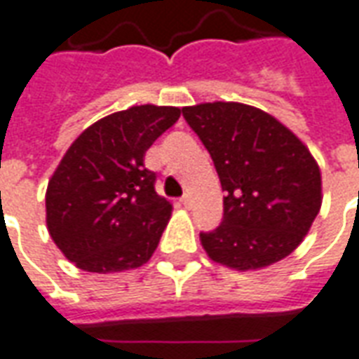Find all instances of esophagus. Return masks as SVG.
<instances>
[{
	"label": "esophagus",
	"mask_w": 359,
	"mask_h": 359,
	"mask_svg": "<svg viewBox=\"0 0 359 359\" xmlns=\"http://www.w3.org/2000/svg\"><path fill=\"white\" fill-rule=\"evenodd\" d=\"M180 203H182V207L191 208V195H189V193H185L184 197L180 199Z\"/></svg>",
	"instance_id": "34e87169"
}]
</instances>
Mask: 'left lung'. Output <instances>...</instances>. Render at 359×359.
<instances>
[{"label": "left lung", "mask_w": 359, "mask_h": 359, "mask_svg": "<svg viewBox=\"0 0 359 359\" xmlns=\"http://www.w3.org/2000/svg\"><path fill=\"white\" fill-rule=\"evenodd\" d=\"M182 111L226 193L220 226L201 233L207 255L233 271L265 269L288 257L321 208V170L309 149L255 106L205 102Z\"/></svg>", "instance_id": "obj_1"}]
</instances>
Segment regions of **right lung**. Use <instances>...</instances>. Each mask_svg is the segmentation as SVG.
I'll use <instances>...</instances> for the list:
<instances>
[{"label": "right lung", "mask_w": 359, "mask_h": 359, "mask_svg": "<svg viewBox=\"0 0 359 359\" xmlns=\"http://www.w3.org/2000/svg\"><path fill=\"white\" fill-rule=\"evenodd\" d=\"M175 106H131L86 127L46 189V224L63 255L86 273L144 265L172 205L154 191L144 152L180 119Z\"/></svg>", "instance_id": "obj_1"}]
</instances>
